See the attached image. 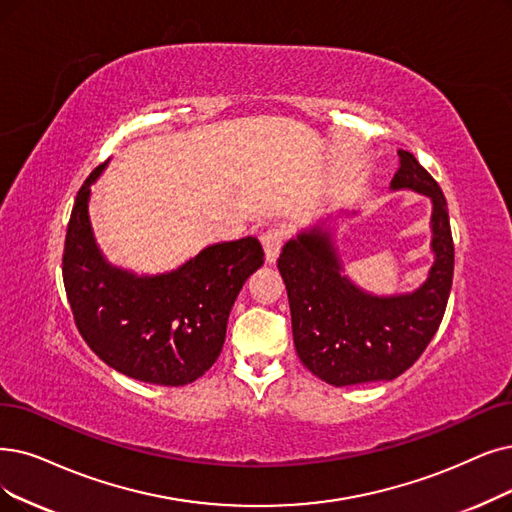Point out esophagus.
<instances>
[{
	"mask_svg": "<svg viewBox=\"0 0 512 512\" xmlns=\"http://www.w3.org/2000/svg\"><path fill=\"white\" fill-rule=\"evenodd\" d=\"M285 239H288V231H285L283 227H271L267 233L262 235V248H264V254H267L269 262L277 260Z\"/></svg>",
	"mask_w": 512,
	"mask_h": 512,
	"instance_id": "34e87169",
	"label": "esophagus"
}]
</instances>
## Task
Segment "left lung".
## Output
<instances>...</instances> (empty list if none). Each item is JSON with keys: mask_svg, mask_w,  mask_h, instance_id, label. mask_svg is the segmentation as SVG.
<instances>
[{"mask_svg": "<svg viewBox=\"0 0 512 512\" xmlns=\"http://www.w3.org/2000/svg\"><path fill=\"white\" fill-rule=\"evenodd\" d=\"M433 199L435 264L414 294L370 296L340 275L330 235L302 233L283 245L277 267L288 290L294 346L304 367L334 386L393 380L418 361L443 319L454 279L447 201L418 159L399 151L393 189Z\"/></svg>", "mask_w": 512, "mask_h": 512, "instance_id": "left-lung-1", "label": "left lung"}]
</instances>
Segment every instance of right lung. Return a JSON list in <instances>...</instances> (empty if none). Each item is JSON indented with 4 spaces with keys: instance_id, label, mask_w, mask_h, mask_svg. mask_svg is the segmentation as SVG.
<instances>
[{
    "instance_id": "1",
    "label": "right lung",
    "mask_w": 512,
    "mask_h": 512,
    "mask_svg": "<svg viewBox=\"0 0 512 512\" xmlns=\"http://www.w3.org/2000/svg\"><path fill=\"white\" fill-rule=\"evenodd\" d=\"M81 185L67 224L63 281L77 330L90 349L130 378L185 386L218 359L231 306L264 262L256 237L216 243L157 277H136L102 260L88 220L90 185Z\"/></svg>"
}]
</instances>
